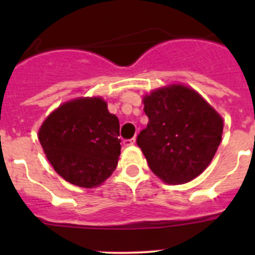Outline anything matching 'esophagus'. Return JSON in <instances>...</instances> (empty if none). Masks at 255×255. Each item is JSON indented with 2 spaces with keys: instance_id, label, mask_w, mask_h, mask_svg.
Returning a JSON list of instances; mask_svg holds the SVG:
<instances>
[{
  "instance_id": "34e87169",
  "label": "esophagus",
  "mask_w": 255,
  "mask_h": 255,
  "mask_svg": "<svg viewBox=\"0 0 255 255\" xmlns=\"http://www.w3.org/2000/svg\"><path fill=\"white\" fill-rule=\"evenodd\" d=\"M135 144V139L132 138V139H125V140H124V145H125V147H131V145H134Z\"/></svg>"
}]
</instances>
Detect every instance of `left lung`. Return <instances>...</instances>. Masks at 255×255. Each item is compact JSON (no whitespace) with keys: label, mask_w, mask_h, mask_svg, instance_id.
<instances>
[{"label":"left lung","mask_w":255,"mask_h":255,"mask_svg":"<svg viewBox=\"0 0 255 255\" xmlns=\"http://www.w3.org/2000/svg\"><path fill=\"white\" fill-rule=\"evenodd\" d=\"M149 119L136 143L150 170L167 184H185L211 163L221 143L224 123L195 91L171 85L144 98Z\"/></svg>","instance_id":"obj_1"}]
</instances>
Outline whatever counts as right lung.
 I'll return each instance as SVG.
<instances>
[{
    "mask_svg": "<svg viewBox=\"0 0 255 255\" xmlns=\"http://www.w3.org/2000/svg\"><path fill=\"white\" fill-rule=\"evenodd\" d=\"M120 124L101 98H79L52 112L39 141L60 176L92 188L111 176L120 155Z\"/></svg>",
    "mask_w": 255,
    "mask_h": 255,
    "instance_id": "1",
    "label": "right lung"
}]
</instances>
